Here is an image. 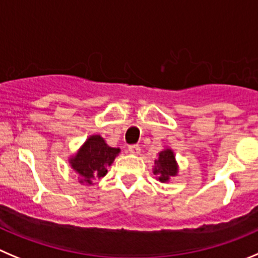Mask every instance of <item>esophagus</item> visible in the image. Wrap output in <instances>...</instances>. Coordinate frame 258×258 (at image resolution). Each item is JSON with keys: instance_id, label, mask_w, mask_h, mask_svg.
I'll return each mask as SVG.
<instances>
[{"instance_id": "esophagus-1", "label": "esophagus", "mask_w": 258, "mask_h": 258, "mask_svg": "<svg viewBox=\"0 0 258 258\" xmlns=\"http://www.w3.org/2000/svg\"><path fill=\"white\" fill-rule=\"evenodd\" d=\"M127 151H129V153H131V154H134V156H137V154L141 153V147H139V146H131L129 148H127Z\"/></svg>"}]
</instances>
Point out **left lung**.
<instances>
[{"label": "left lung", "mask_w": 258, "mask_h": 258, "mask_svg": "<svg viewBox=\"0 0 258 258\" xmlns=\"http://www.w3.org/2000/svg\"><path fill=\"white\" fill-rule=\"evenodd\" d=\"M178 164L175 153L171 148H164L158 153V158L154 161L153 173L159 182H168L171 177L177 176Z\"/></svg>", "instance_id": "1"}]
</instances>
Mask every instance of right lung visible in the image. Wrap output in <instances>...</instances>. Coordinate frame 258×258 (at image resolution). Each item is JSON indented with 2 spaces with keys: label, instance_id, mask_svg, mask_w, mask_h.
<instances>
[{
  "label": "right lung",
  "instance_id": "right-lung-1",
  "mask_svg": "<svg viewBox=\"0 0 258 258\" xmlns=\"http://www.w3.org/2000/svg\"><path fill=\"white\" fill-rule=\"evenodd\" d=\"M120 148H112L105 142L101 136L88 137L75 156L70 157L72 170L78 175L80 183L94 185V181L104 177L119 156Z\"/></svg>",
  "mask_w": 258,
  "mask_h": 258
}]
</instances>
